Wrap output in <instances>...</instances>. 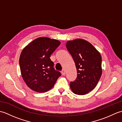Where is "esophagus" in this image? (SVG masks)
<instances>
[{"instance_id": "obj_1", "label": "esophagus", "mask_w": 122, "mask_h": 122, "mask_svg": "<svg viewBox=\"0 0 122 122\" xmlns=\"http://www.w3.org/2000/svg\"><path fill=\"white\" fill-rule=\"evenodd\" d=\"M61 73H62V74L63 75V76H64V75H65V74H66V71H65V70L63 69L62 70V71H61Z\"/></svg>"}]
</instances>
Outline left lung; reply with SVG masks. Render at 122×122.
<instances>
[{"label": "left lung", "instance_id": "left-lung-1", "mask_svg": "<svg viewBox=\"0 0 122 122\" xmlns=\"http://www.w3.org/2000/svg\"><path fill=\"white\" fill-rule=\"evenodd\" d=\"M66 46L77 73L76 79L70 84L71 89L76 94H86L94 89L102 75V57L91 43L82 39L68 41Z\"/></svg>", "mask_w": 122, "mask_h": 122}]
</instances>
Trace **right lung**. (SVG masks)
<instances>
[{"instance_id": "1", "label": "right lung", "mask_w": 122, "mask_h": 122, "mask_svg": "<svg viewBox=\"0 0 122 122\" xmlns=\"http://www.w3.org/2000/svg\"><path fill=\"white\" fill-rule=\"evenodd\" d=\"M60 43L56 39L40 37L22 50L19 58L21 74L27 86L34 91H48L61 76L60 72L54 69L50 58Z\"/></svg>"}]
</instances>
